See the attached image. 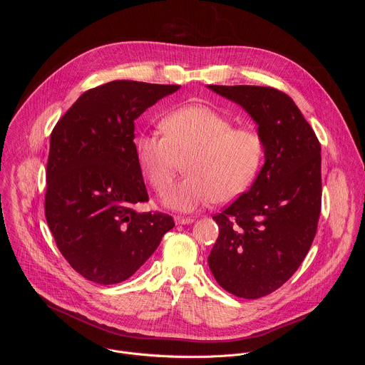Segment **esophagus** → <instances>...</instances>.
Instances as JSON below:
<instances>
[{"mask_svg":"<svg viewBox=\"0 0 365 365\" xmlns=\"http://www.w3.org/2000/svg\"><path fill=\"white\" fill-rule=\"evenodd\" d=\"M195 221V218H190V217H175V222L178 225H186V224H192Z\"/></svg>","mask_w":365,"mask_h":365,"instance_id":"34e87169","label":"esophagus"}]
</instances>
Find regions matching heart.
<instances>
[{
  "instance_id": "1",
  "label": "heart",
  "mask_w": 365,
  "mask_h": 365,
  "mask_svg": "<svg viewBox=\"0 0 365 365\" xmlns=\"http://www.w3.org/2000/svg\"><path fill=\"white\" fill-rule=\"evenodd\" d=\"M162 131L141 133L135 141L137 163L159 195L172 186L180 159L187 158L182 179L166 196L173 210L192 212L244 193L263 165L266 144L257 130L234 127L211 107L190 103L168 113Z\"/></svg>"
}]
</instances>
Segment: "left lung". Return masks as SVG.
<instances>
[{
    "label": "left lung",
    "mask_w": 365,
    "mask_h": 365,
    "mask_svg": "<svg viewBox=\"0 0 365 365\" xmlns=\"http://www.w3.org/2000/svg\"><path fill=\"white\" fill-rule=\"evenodd\" d=\"M240 103L262 134L266 163L250 190L212 218L220 235L207 257L218 284L258 299L299 269L318 230L321 143L289 95L270 86L210 85Z\"/></svg>",
    "instance_id": "8db88e82"
}]
</instances>
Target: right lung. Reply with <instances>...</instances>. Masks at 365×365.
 <instances>
[{
	"label": "right lung",
	"instance_id": "1",
	"mask_svg": "<svg viewBox=\"0 0 365 365\" xmlns=\"http://www.w3.org/2000/svg\"><path fill=\"white\" fill-rule=\"evenodd\" d=\"M179 85L113 81L83 92L50 135L44 215L71 267L98 284L131 277L175 227L137 212L148 193L135 158L134 121Z\"/></svg>",
	"mask_w": 365,
	"mask_h": 365
}]
</instances>
